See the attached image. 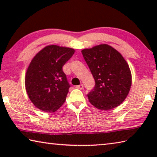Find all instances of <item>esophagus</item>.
I'll return each mask as SVG.
<instances>
[{"label": "esophagus", "instance_id": "1", "mask_svg": "<svg viewBox=\"0 0 157 157\" xmlns=\"http://www.w3.org/2000/svg\"><path fill=\"white\" fill-rule=\"evenodd\" d=\"M76 88L79 89H84V85L83 84L78 85V86H76Z\"/></svg>", "mask_w": 157, "mask_h": 157}]
</instances>
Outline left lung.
Segmentation results:
<instances>
[{
	"instance_id": "left-lung-1",
	"label": "left lung",
	"mask_w": 157,
	"mask_h": 157,
	"mask_svg": "<svg viewBox=\"0 0 157 157\" xmlns=\"http://www.w3.org/2000/svg\"><path fill=\"white\" fill-rule=\"evenodd\" d=\"M95 82L87 95L90 103L101 110H110L125 100L132 86L128 63L118 50L100 44L82 50Z\"/></svg>"
}]
</instances>
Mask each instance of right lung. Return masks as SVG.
<instances>
[{"label":"right lung","mask_w":157,"mask_h":157,"mask_svg":"<svg viewBox=\"0 0 157 157\" xmlns=\"http://www.w3.org/2000/svg\"><path fill=\"white\" fill-rule=\"evenodd\" d=\"M74 52L71 48L50 45L32 59L26 71L25 86L36 108L52 113L64 103L70 85L62 67Z\"/></svg>","instance_id":"1"}]
</instances>
